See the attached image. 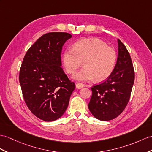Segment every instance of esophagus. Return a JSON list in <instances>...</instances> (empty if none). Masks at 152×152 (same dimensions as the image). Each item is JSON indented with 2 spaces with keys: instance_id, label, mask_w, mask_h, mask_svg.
<instances>
[{
  "instance_id": "obj_1",
  "label": "esophagus",
  "mask_w": 152,
  "mask_h": 152,
  "mask_svg": "<svg viewBox=\"0 0 152 152\" xmlns=\"http://www.w3.org/2000/svg\"><path fill=\"white\" fill-rule=\"evenodd\" d=\"M84 85L82 83H77L76 84V88L77 89H81V88L84 87Z\"/></svg>"
}]
</instances>
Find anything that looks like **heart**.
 Returning <instances> with one entry per match:
<instances>
[{"instance_id":"heart-1","label":"heart","mask_w":152,"mask_h":152,"mask_svg":"<svg viewBox=\"0 0 152 152\" xmlns=\"http://www.w3.org/2000/svg\"><path fill=\"white\" fill-rule=\"evenodd\" d=\"M116 61L113 48L96 38L79 40L73 49L67 48L62 55V64L68 73H73L83 62L84 68L72 77L83 82L106 80L113 72Z\"/></svg>"}]
</instances>
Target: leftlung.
<instances>
[{
  "mask_svg": "<svg viewBox=\"0 0 152 152\" xmlns=\"http://www.w3.org/2000/svg\"><path fill=\"white\" fill-rule=\"evenodd\" d=\"M117 63L104 82L91 88L88 104L91 114L99 120H112L123 112L130 97L135 73L130 55L119 39Z\"/></svg>",
  "mask_w": 152,
  "mask_h": 152,
  "instance_id": "1",
  "label": "left lung"
}]
</instances>
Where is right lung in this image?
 Segmentation results:
<instances>
[{"label":"right lung","instance_id":"1","mask_svg":"<svg viewBox=\"0 0 152 152\" xmlns=\"http://www.w3.org/2000/svg\"><path fill=\"white\" fill-rule=\"evenodd\" d=\"M72 35L65 32L43 35L26 53L19 73L23 97L32 113L44 121L65 112L75 84L61 68L62 46Z\"/></svg>","mask_w":152,"mask_h":152}]
</instances>
